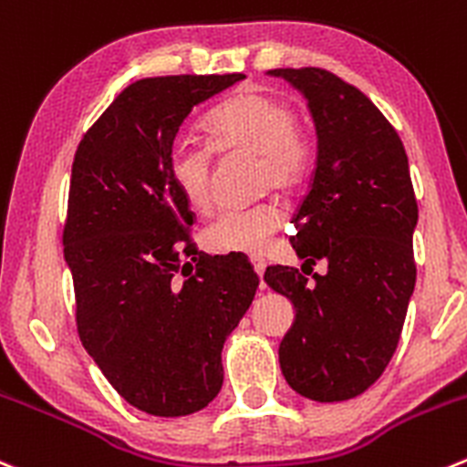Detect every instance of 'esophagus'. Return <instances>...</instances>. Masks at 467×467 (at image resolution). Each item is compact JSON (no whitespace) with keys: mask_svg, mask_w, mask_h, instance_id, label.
Returning <instances> with one entry per match:
<instances>
[{"mask_svg":"<svg viewBox=\"0 0 467 467\" xmlns=\"http://www.w3.org/2000/svg\"><path fill=\"white\" fill-rule=\"evenodd\" d=\"M251 265H253V269H255V274L262 278V275H265V269H266V262L260 260V257H253Z\"/></svg>","mask_w":467,"mask_h":467,"instance_id":"obj_1","label":"esophagus"}]
</instances>
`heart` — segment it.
Masks as SVG:
<instances>
[{
    "label": "heart",
    "instance_id": "obj_1",
    "mask_svg": "<svg viewBox=\"0 0 467 467\" xmlns=\"http://www.w3.org/2000/svg\"><path fill=\"white\" fill-rule=\"evenodd\" d=\"M210 142L175 139L169 148V175L180 196L196 210L212 201L214 150L257 152L260 184L289 192L298 187L310 169V143L296 125V113L275 95L246 90L207 116ZM283 210L275 201H260L244 207L221 210L207 223L202 242L214 253L262 255L283 228Z\"/></svg>",
    "mask_w": 467,
    "mask_h": 467
}]
</instances>
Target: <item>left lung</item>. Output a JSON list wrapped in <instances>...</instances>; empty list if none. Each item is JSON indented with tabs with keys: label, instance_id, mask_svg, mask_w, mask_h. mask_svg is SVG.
Wrapping results in <instances>:
<instances>
[{
	"label": "left lung",
	"instance_id": "left-lung-1",
	"mask_svg": "<svg viewBox=\"0 0 467 467\" xmlns=\"http://www.w3.org/2000/svg\"><path fill=\"white\" fill-rule=\"evenodd\" d=\"M307 99L317 161L289 237L303 266L265 271L296 321L278 348L283 377L315 401L358 397L379 381L415 287L418 201L404 143L372 99L324 67H275ZM329 262L306 283L311 265Z\"/></svg>",
	"mask_w": 467,
	"mask_h": 467
}]
</instances>
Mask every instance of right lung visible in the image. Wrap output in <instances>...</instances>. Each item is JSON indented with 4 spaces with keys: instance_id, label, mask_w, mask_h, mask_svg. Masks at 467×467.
Returning <instances> with one entry per match:
<instances>
[{
    "instance_id": "add662e5",
    "label": "right lung",
    "mask_w": 467,
    "mask_h": 467,
    "mask_svg": "<svg viewBox=\"0 0 467 467\" xmlns=\"http://www.w3.org/2000/svg\"><path fill=\"white\" fill-rule=\"evenodd\" d=\"M239 79L134 81L86 130L72 161L63 255L77 333L113 390L160 418L196 413L219 395L221 348L260 285L246 257L198 251L196 214L166 164L192 109Z\"/></svg>"
}]
</instances>
